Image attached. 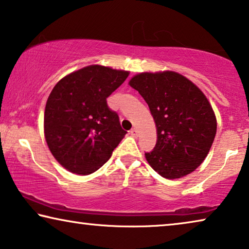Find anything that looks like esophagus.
Masks as SVG:
<instances>
[{"mask_svg": "<svg viewBox=\"0 0 249 249\" xmlns=\"http://www.w3.org/2000/svg\"><path fill=\"white\" fill-rule=\"evenodd\" d=\"M129 134H131L132 136H137L139 135V132H137L136 128H132L131 131H129Z\"/></svg>", "mask_w": 249, "mask_h": 249, "instance_id": "esophagus-1", "label": "esophagus"}]
</instances>
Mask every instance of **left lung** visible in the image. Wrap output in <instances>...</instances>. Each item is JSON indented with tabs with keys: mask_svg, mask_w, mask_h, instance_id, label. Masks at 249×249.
<instances>
[{
	"mask_svg": "<svg viewBox=\"0 0 249 249\" xmlns=\"http://www.w3.org/2000/svg\"><path fill=\"white\" fill-rule=\"evenodd\" d=\"M147 103L157 125L158 141L146 161L166 179L194 172L209 153L217 121L205 94L174 71L142 72L129 80Z\"/></svg>",
	"mask_w": 249,
	"mask_h": 249,
	"instance_id": "left-lung-1",
	"label": "left lung"
}]
</instances>
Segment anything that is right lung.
<instances>
[{
	"label": "right lung",
	"mask_w": 249,
	"mask_h": 249,
	"mask_svg": "<svg viewBox=\"0 0 249 249\" xmlns=\"http://www.w3.org/2000/svg\"><path fill=\"white\" fill-rule=\"evenodd\" d=\"M127 76L124 70L91 65L62 78L50 92L44 136L68 171L81 176L97 171L127 133L106 101Z\"/></svg>",
	"instance_id": "right-lung-1"
}]
</instances>
